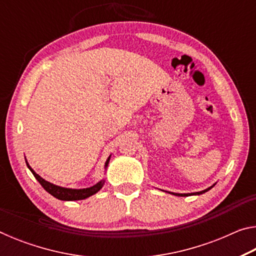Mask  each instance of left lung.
Wrapping results in <instances>:
<instances>
[{"instance_id":"8db88e82","label":"left lung","mask_w":256,"mask_h":256,"mask_svg":"<svg viewBox=\"0 0 256 256\" xmlns=\"http://www.w3.org/2000/svg\"><path fill=\"white\" fill-rule=\"evenodd\" d=\"M216 185V183L212 185V186H210V188H206V190H200V192H196V193H174V192H167V193H170V194H172V196H200V194H203V193H206V192H208V190H211L212 188H214V186ZM164 192H166V190H164Z\"/></svg>"}]
</instances>
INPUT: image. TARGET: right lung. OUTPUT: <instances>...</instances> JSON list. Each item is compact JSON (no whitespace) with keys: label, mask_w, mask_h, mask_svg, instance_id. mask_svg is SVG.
Instances as JSON below:
<instances>
[{"label":"right lung","mask_w":256,"mask_h":256,"mask_svg":"<svg viewBox=\"0 0 256 256\" xmlns=\"http://www.w3.org/2000/svg\"><path fill=\"white\" fill-rule=\"evenodd\" d=\"M112 156V154H110ZM110 156L107 158L106 162H105V170H107L108 164H110ZM26 159V157H24ZM26 164H27V167L29 168V170L32 172V175L36 177V180L40 182V184L44 188V190H46V192H48L50 196H53L54 198H58V200L62 201H78V200H84V198H89L96 194L98 190H100V188L105 184V180H100L98 182L97 184H94L90 188H62V186L55 185L53 183H50V182L45 180L42 177H40V175L34 172L30 164H28L27 159H26Z\"/></svg>","instance_id":"obj_1"}]
</instances>
